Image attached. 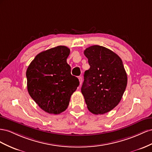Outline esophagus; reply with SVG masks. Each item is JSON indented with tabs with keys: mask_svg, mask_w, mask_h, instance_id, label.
Returning <instances> with one entry per match:
<instances>
[{
	"mask_svg": "<svg viewBox=\"0 0 152 152\" xmlns=\"http://www.w3.org/2000/svg\"><path fill=\"white\" fill-rule=\"evenodd\" d=\"M78 79H79V81H80V84L81 85L82 84V82H83V79H82V77L80 76L78 77Z\"/></svg>",
	"mask_w": 152,
	"mask_h": 152,
	"instance_id": "esophagus-1",
	"label": "esophagus"
}]
</instances>
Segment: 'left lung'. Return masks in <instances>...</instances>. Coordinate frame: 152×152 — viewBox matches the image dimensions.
<instances>
[{
    "label": "left lung",
    "instance_id": "1",
    "mask_svg": "<svg viewBox=\"0 0 152 152\" xmlns=\"http://www.w3.org/2000/svg\"><path fill=\"white\" fill-rule=\"evenodd\" d=\"M84 54L90 67L85 72L81 93L91 113L104 114L122 99L127 84V73L119 56L105 47L90 46Z\"/></svg>",
    "mask_w": 152,
    "mask_h": 152
}]
</instances>
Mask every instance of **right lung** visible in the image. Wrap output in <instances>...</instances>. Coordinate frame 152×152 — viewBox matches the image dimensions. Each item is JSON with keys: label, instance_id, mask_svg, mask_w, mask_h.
I'll return each instance as SVG.
<instances>
[{"label": "right lung", "instance_id": "right-lung-1", "mask_svg": "<svg viewBox=\"0 0 152 152\" xmlns=\"http://www.w3.org/2000/svg\"><path fill=\"white\" fill-rule=\"evenodd\" d=\"M70 50L58 46L42 51L28 66L26 76L30 97L41 109L58 115L66 110L72 94L80 85L67 63Z\"/></svg>", "mask_w": 152, "mask_h": 152}]
</instances>
